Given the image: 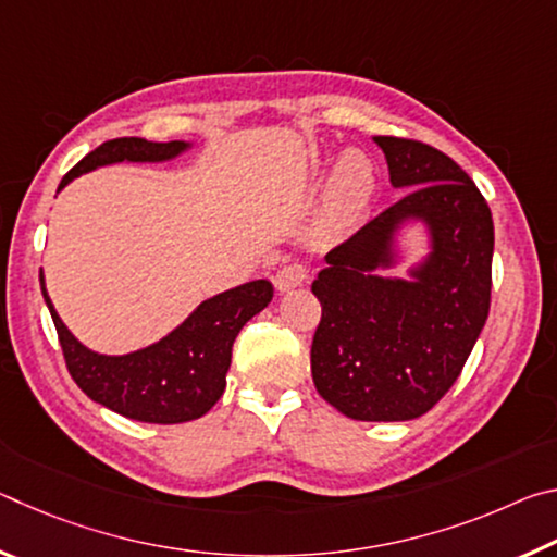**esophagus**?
I'll use <instances>...</instances> for the list:
<instances>
[{"mask_svg":"<svg viewBox=\"0 0 557 557\" xmlns=\"http://www.w3.org/2000/svg\"><path fill=\"white\" fill-rule=\"evenodd\" d=\"M272 282H275V287H277L280 292L295 289V287L305 285V282H307V268H301V265H285V268H280L275 280H272Z\"/></svg>","mask_w":557,"mask_h":557,"instance_id":"34e87169","label":"esophagus"}]
</instances>
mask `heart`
Returning a JSON list of instances; mask_svg holds the SVG:
<instances>
[{"label": "heart", "mask_w": 557, "mask_h": 557, "mask_svg": "<svg viewBox=\"0 0 557 557\" xmlns=\"http://www.w3.org/2000/svg\"><path fill=\"white\" fill-rule=\"evenodd\" d=\"M326 166L317 169V176H324ZM375 188V166L363 152L342 154L336 162L332 186H329L326 219L329 223H346L369 203Z\"/></svg>", "instance_id": "heart-1"}]
</instances>
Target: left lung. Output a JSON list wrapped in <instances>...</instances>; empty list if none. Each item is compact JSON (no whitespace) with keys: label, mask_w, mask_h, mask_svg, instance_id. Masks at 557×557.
Returning <instances> with one entry per match:
<instances>
[{"label":"left lung","mask_w":557,"mask_h":557,"mask_svg":"<svg viewBox=\"0 0 557 557\" xmlns=\"http://www.w3.org/2000/svg\"><path fill=\"white\" fill-rule=\"evenodd\" d=\"M391 184L412 188L326 252L312 282L322 319L312 342L317 393L351 420H414L455 385L492 305L494 221L455 159L418 139L375 137ZM429 223L433 252L412 281L379 278L392 233Z\"/></svg>","instance_id":"8db88e82"}]
</instances>
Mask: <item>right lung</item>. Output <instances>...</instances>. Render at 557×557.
Instances as JSON below:
<instances>
[{
    "label": "right lung",
    "instance_id": "1",
    "mask_svg": "<svg viewBox=\"0 0 557 557\" xmlns=\"http://www.w3.org/2000/svg\"><path fill=\"white\" fill-rule=\"evenodd\" d=\"M186 143H147L143 137H117L102 143L61 178V188L75 176L96 166L115 162H162L184 152ZM41 292L59 332L65 369L90 400L106 405L129 420L176 425L209 412L225 391L231 369L233 342L248 319L270 305L272 285L268 280L245 282L223 295H215L199 309L147 348L127 356H102L75 338L55 314L44 277Z\"/></svg>",
    "mask_w": 557,
    "mask_h": 557
}]
</instances>
